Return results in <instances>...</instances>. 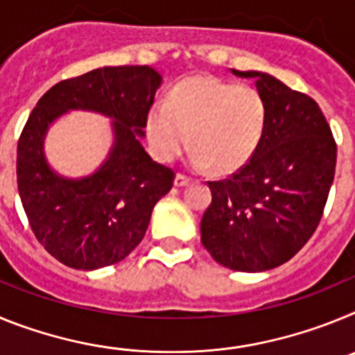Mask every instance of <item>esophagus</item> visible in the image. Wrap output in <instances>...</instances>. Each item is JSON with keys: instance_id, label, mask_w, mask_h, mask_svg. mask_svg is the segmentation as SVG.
<instances>
[{"instance_id": "esophagus-1", "label": "esophagus", "mask_w": 355, "mask_h": 355, "mask_svg": "<svg viewBox=\"0 0 355 355\" xmlns=\"http://www.w3.org/2000/svg\"><path fill=\"white\" fill-rule=\"evenodd\" d=\"M190 178H188V175H184V174H175V180H174V184L178 188H181V187H187V184H190Z\"/></svg>"}]
</instances>
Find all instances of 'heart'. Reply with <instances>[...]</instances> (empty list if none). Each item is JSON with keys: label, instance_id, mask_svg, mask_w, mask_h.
Here are the masks:
<instances>
[{"label": "heart", "instance_id": "obj_1", "mask_svg": "<svg viewBox=\"0 0 355 355\" xmlns=\"http://www.w3.org/2000/svg\"><path fill=\"white\" fill-rule=\"evenodd\" d=\"M266 126V105L252 87L218 78H193L178 85L167 105L147 115V139L155 156L172 162L188 146L197 167L231 174L252 158Z\"/></svg>", "mask_w": 355, "mask_h": 355}]
</instances>
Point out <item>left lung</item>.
Wrapping results in <instances>:
<instances>
[{"label": "left lung", "instance_id": "1", "mask_svg": "<svg viewBox=\"0 0 355 355\" xmlns=\"http://www.w3.org/2000/svg\"><path fill=\"white\" fill-rule=\"evenodd\" d=\"M266 126L252 158L220 181H208L211 205L200 220V241L216 263L263 272L290 261L324 215L336 168V142L315 99L258 71Z\"/></svg>", "mask_w": 355, "mask_h": 355}]
</instances>
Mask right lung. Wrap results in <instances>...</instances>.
<instances>
[{"label": "right lung", "instance_id": "add662e5", "mask_svg": "<svg viewBox=\"0 0 355 355\" xmlns=\"http://www.w3.org/2000/svg\"><path fill=\"white\" fill-rule=\"evenodd\" d=\"M162 76L149 65L103 67L56 83L39 99L17 144V188L30 227L64 265L96 270L122 261L142 241L174 171L140 144ZM69 109L114 119V147L94 175L58 176L45 162L49 124Z\"/></svg>", "mask_w": 355, "mask_h": 355}]
</instances>
